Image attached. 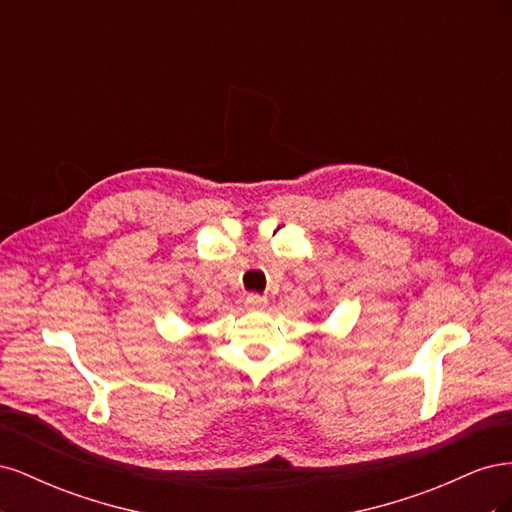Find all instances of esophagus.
Listing matches in <instances>:
<instances>
[{
  "label": "esophagus",
  "mask_w": 512,
  "mask_h": 512,
  "mask_svg": "<svg viewBox=\"0 0 512 512\" xmlns=\"http://www.w3.org/2000/svg\"><path fill=\"white\" fill-rule=\"evenodd\" d=\"M267 297H262V294H258V292H250L245 297V307L247 309H265L267 307Z\"/></svg>",
  "instance_id": "obj_1"
}]
</instances>
